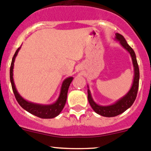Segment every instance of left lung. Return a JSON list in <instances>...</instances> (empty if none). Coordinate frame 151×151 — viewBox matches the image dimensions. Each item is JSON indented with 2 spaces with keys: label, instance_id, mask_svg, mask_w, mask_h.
<instances>
[{
  "label": "left lung",
  "instance_id": "8db88e82",
  "mask_svg": "<svg viewBox=\"0 0 151 151\" xmlns=\"http://www.w3.org/2000/svg\"><path fill=\"white\" fill-rule=\"evenodd\" d=\"M115 40L119 42L120 45L130 54L131 58H132V64L134 67V77L133 83H132L130 90L126 93V94H125L123 97L117 100L113 104L109 105H100L95 102L92 95H91L89 86L88 85V99L92 109L99 115H102L104 117H108V118L117 116L129 109L136 99L138 88H139V70L134 51L128 45L126 39L120 33H115Z\"/></svg>",
  "mask_w": 151,
  "mask_h": 151
}]
</instances>
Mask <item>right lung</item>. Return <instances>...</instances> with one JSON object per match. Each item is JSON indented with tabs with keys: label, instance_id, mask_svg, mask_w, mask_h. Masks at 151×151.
Here are the masks:
<instances>
[{
	"label": "right lung",
	"instance_id": "right-lung-1",
	"mask_svg": "<svg viewBox=\"0 0 151 151\" xmlns=\"http://www.w3.org/2000/svg\"><path fill=\"white\" fill-rule=\"evenodd\" d=\"M20 48L21 47H19L17 50V51L15 52V54L14 55L12 64H11L10 67V81L11 83H12V90H13L14 94L17 101L19 103V104L24 109H25L27 112H30V114L36 115V116L39 117V118H45V119L55 118L56 116H58L60 113V112H61L62 109L64 107L65 104H66L68 88H69V85L71 84V82H72L74 77H68L63 80L61 85V88H60V91L58 98L52 104H42L27 101L17 91L13 78V69L15 58H16Z\"/></svg>",
	"mask_w": 151,
	"mask_h": 151
}]
</instances>
